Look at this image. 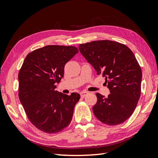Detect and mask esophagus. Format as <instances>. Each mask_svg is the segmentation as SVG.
I'll use <instances>...</instances> for the list:
<instances>
[{"mask_svg":"<svg viewBox=\"0 0 158 158\" xmlns=\"http://www.w3.org/2000/svg\"><path fill=\"white\" fill-rule=\"evenodd\" d=\"M80 94H81V96L82 97V98H84V97H85V96H87V95L88 94V92H82L80 93Z\"/></svg>","mask_w":158,"mask_h":158,"instance_id":"obj_1","label":"esophagus"}]
</instances>
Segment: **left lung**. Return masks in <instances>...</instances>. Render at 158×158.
<instances>
[{"instance_id": "obj_1", "label": "left lung", "mask_w": 158, "mask_h": 158, "mask_svg": "<svg viewBox=\"0 0 158 158\" xmlns=\"http://www.w3.org/2000/svg\"><path fill=\"white\" fill-rule=\"evenodd\" d=\"M79 49L97 74L105 77L110 92L106 98L96 94L94 115L109 126L123 123L135 111L141 93L142 70L133 52L109 40L80 44Z\"/></svg>"}]
</instances>
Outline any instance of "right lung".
<instances>
[{
    "label": "right lung",
    "mask_w": 158,
    "mask_h": 158,
    "mask_svg": "<svg viewBox=\"0 0 158 158\" xmlns=\"http://www.w3.org/2000/svg\"><path fill=\"white\" fill-rule=\"evenodd\" d=\"M74 46L47 45L26 56L18 74L19 98L33 125L43 132H60L71 122L78 93L56 91L64 66L76 53Z\"/></svg>",
    "instance_id": "obj_1"
}]
</instances>
